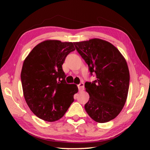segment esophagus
<instances>
[{
  "mask_svg": "<svg viewBox=\"0 0 150 150\" xmlns=\"http://www.w3.org/2000/svg\"><path fill=\"white\" fill-rule=\"evenodd\" d=\"M78 88L79 91H83L84 89V84L83 83H81L78 85Z\"/></svg>",
  "mask_w": 150,
  "mask_h": 150,
  "instance_id": "1",
  "label": "esophagus"
}]
</instances>
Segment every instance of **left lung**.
I'll return each instance as SVG.
<instances>
[{"label": "left lung", "mask_w": 150, "mask_h": 150, "mask_svg": "<svg viewBox=\"0 0 150 150\" xmlns=\"http://www.w3.org/2000/svg\"><path fill=\"white\" fill-rule=\"evenodd\" d=\"M96 80L85 83L89 100L85 105L90 117L105 123L117 116L128 96L130 73L126 60L112 44L100 39L74 42Z\"/></svg>", "instance_id": "8db88e82"}]
</instances>
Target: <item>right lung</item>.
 <instances>
[{"label":"right lung","instance_id":"add662e5","mask_svg":"<svg viewBox=\"0 0 150 150\" xmlns=\"http://www.w3.org/2000/svg\"><path fill=\"white\" fill-rule=\"evenodd\" d=\"M75 50L72 42L47 40L24 60L21 81L25 100L32 112L45 121L59 120L74 101L78 88L66 83L62 65Z\"/></svg>","mask_w":150,"mask_h":150}]
</instances>
